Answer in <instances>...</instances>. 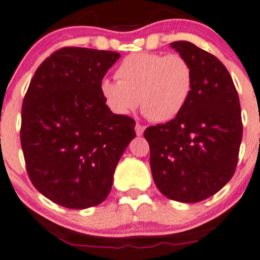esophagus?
<instances>
[{
  "label": "esophagus",
  "instance_id": "34e87169",
  "mask_svg": "<svg viewBox=\"0 0 260 260\" xmlns=\"http://www.w3.org/2000/svg\"><path fill=\"white\" fill-rule=\"evenodd\" d=\"M135 131H136V135L137 136H142L144 135V131H145V127L144 125H141V124H136V127H135Z\"/></svg>",
  "mask_w": 260,
  "mask_h": 260
}]
</instances>
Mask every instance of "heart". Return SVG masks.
Returning a JSON list of instances; mask_svg holds the SVG:
<instances>
[{
    "label": "heart",
    "mask_w": 260,
    "mask_h": 260,
    "mask_svg": "<svg viewBox=\"0 0 260 260\" xmlns=\"http://www.w3.org/2000/svg\"><path fill=\"white\" fill-rule=\"evenodd\" d=\"M118 81L103 79L100 93L116 115H128L140 104L152 122L172 120L190 100L193 72L178 53L138 52L128 55L116 68Z\"/></svg>",
    "instance_id": "1"
}]
</instances>
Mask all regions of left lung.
Listing matches in <instances>:
<instances>
[{"label":"left lung","mask_w":260,"mask_h":260,"mask_svg":"<svg viewBox=\"0 0 260 260\" xmlns=\"http://www.w3.org/2000/svg\"><path fill=\"white\" fill-rule=\"evenodd\" d=\"M171 47L190 62L193 88L171 122L151 125L150 167L159 191L179 203H198L232 178L242 138L240 100L229 70L212 53L187 41Z\"/></svg>","instance_id":"8db88e82"}]
</instances>
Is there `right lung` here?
I'll use <instances>...</instances> for the list:
<instances>
[{
  "mask_svg": "<svg viewBox=\"0 0 260 260\" xmlns=\"http://www.w3.org/2000/svg\"><path fill=\"white\" fill-rule=\"evenodd\" d=\"M118 52L64 47L36 70L21 108L20 141L31 183L69 209L103 203L136 122L116 115L100 93Z\"/></svg>",
  "mask_w": 260,
  "mask_h": 260,
  "instance_id": "obj_1",
  "label": "right lung"
}]
</instances>
